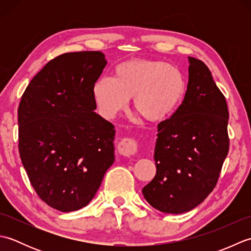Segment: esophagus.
<instances>
[{
	"label": "esophagus",
	"instance_id": "obj_1",
	"mask_svg": "<svg viewBox=\"0 0 251 251\" xmlns=\"http://www.w3.org/2000/svg\"><path fill=\"white\" fill-rule=\"evenodd\" d=\"M117 150L121 155L130 157L137 152V142L131 138H124L120 141Z\"/></svg>",
	"mask_w": 251,
	"mask_h": 251
}]
</instances>
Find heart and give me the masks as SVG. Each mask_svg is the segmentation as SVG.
Returning a JSON list of instances; mask_svg holds the SVG:
<instances>
[{
    "instance_id": "obj_1",
    "label": "heart",
    "mask_w": 251,
    "mask_h": 251,
    "mask_svg": "<svg viewBox=\"0 0 251 251\" xmlns=\"http://www.w3.org/2000/svg\"><path fill=\"white\" fill-rule=\"evenodd\" d=\"M186 93L184 75L162 60L131 59L117 65L113 77H100L93 98L100 114L113 119L132 97L135 109L150 122H162L179 108Z\"/></svg>"
}]
</instances>
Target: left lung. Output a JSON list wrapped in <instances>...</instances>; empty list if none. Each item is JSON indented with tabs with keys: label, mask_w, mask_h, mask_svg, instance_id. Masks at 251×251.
<instances>
[{
	"label": "left lung",
	"mask_w": 251,
	"mask_h": 251,
	"mask_svg": "<svg viewBox=\"0 0 251 251\" xmlns=\"http://www.w3.org/2000/svg\"><path fill=\"white\" fill-rule=\"evenodd\" d=\"M189 62L184 99L157 125L156 175L142 189L149 204L165 214L190 211L211 193L230 146L226 97L204 62Z\"/></svg>",
	"instance_id": "obj_1"
}]
</instances>
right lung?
Masks as SVG:
<instances>
[{
  "mask_svg": "<svg viewBox=\"0 0 251 251\" xmlns=\"http://www.w3.org/2000/svg\"><path fill=\"white\" fill-rule=\"evenodd\" d=\"M101 51L67 52L32 78L18 108L19 154L30 182L62 212L89 204L114 163V126L94 112Z\"/></svg>",
  "mask_w": 251,
  "mask_h": 251,
  "instance_id": "1",
  "label": "right lung"
}]
</instances>
